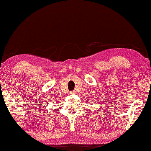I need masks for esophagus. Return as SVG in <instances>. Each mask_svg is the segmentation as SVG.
Here are the masks:
<instances>
[{
  "instance_id": "1",
  "label": "esophagus",
  "mask_w": 151,
  "mask_h": 151,
  "mask_svg": "<svg viewBox=\"0 0 151 151\" xmlns=\"http://www.w3.org/2000/svg\"><path fill=\"white\" fill-rule=\"evenodd\" d=\"M75 91H70V94H71V95H74V94H75Z\"/></svg>"
}]
</instances>
